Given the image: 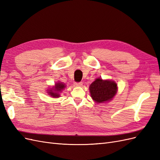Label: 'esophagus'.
<instances>
[{"label":"esophagus","mask_w":160,"mask_h":160,"mask_svg":"<svg viewBox=\"0 0 160 160\" xmlns=\"http://www.w3.org/2000/svg\"><path fill=\"white\" fill-rule=\"evenodd\" d=\"M74 85H75V86L79 87V86H81L82 85H83V83H82V82H75Z\"/></svg>","instance_id":"esophagus-1"}]
</instances>
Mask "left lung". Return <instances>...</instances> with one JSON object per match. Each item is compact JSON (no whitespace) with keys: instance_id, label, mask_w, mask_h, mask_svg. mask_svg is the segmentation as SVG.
Here are the masks:
<instances>
[{"instance_id":"8db88e82","label":"left lung","mask_w":160,"mask_h":160,"mask_svg":"<svg viewBox=\"0 0 160 160\" xmlns=\"http://www.w3.org/2000/svg\"><path fill=\"white\" fill-rule=\"evenodd\" d=\"M118 85L114 81L96 79L90 85L91 97L97 103H103L111 100L117 93Z\"/></svg>"}]
</instances>
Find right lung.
<instances>
[{"instance_id": "obj_1", "label": "right lung", "mask_w": 160, "mask_h": 160, "mask_svg": "<svg viewBox=\"0 0 160 160\" xmlns=\"http://www.w3.org/2000/svg\"><path fill=\"white\" fill-rule=\"evenodd\" d=\"M65 86L64 84H62L61 83H58L55 85L54 89H52L49 90V91L48 92V93H49V95L52 96V98H59L60 96L59 93L61 91V90H62L65 88Z\"/></svg>"}]
</instances>
